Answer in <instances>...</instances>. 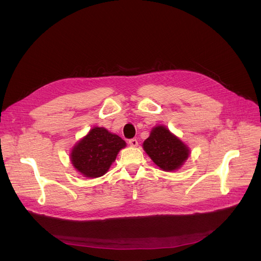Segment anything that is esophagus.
<instances>
[{"instance_id": "34e87169", "label": "esophagus", "mask_w": 261, "mask_h": 261, "mask_svg": "<svg viewBox=\"0 0 261 261\" xmlns=\"http://www.w3.org/2000/svg\"><path fill=\"white\" fill-rule=\"evenodd\" d=\"M128 143H129V145L133 146V147H136V146L138 145V141L136 140V139H130V140H128Z\"/></svg>"}]
</instances>
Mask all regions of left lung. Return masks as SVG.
Returning a JSON list of instances; mask_svg holds the SVG:
<instances>
[{"label": "left lung", "mask_w": 261, "mask_h": 261, "mask_svg": "<svg viewBox=\"0 0 261 261\" xmlns=\"http://www.w3.org/2000/svg\"><path fill=\"white\" fill-rule=\"evenodd\" d=\"M142 146L153 163L166 172L178 170L190 155L189 146L165 125L153 127Z\"/></svg>", "instance_id": "left-lung-1"}]
</instances>
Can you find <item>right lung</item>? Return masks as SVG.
I'll return each mask as SVG.
<instances>
[{
  "instance_id": "obj_1",
  "label": "right lung",
  "mask_w": 261,
  "mask_h": 261,
  "mask_svg": "<svg viewBox=\"0 0 261 261\" xmlns=\"http://www.w3.org/2000/svg\"><path fill=\"white\" fill-rule=\"evenodd\" d=\"M125 146L126 142L118 135L104 127L94 126L72 147L70 160L83 176L101 177L113 165L120 150Z\"/></svg>"
}]
</instances>
